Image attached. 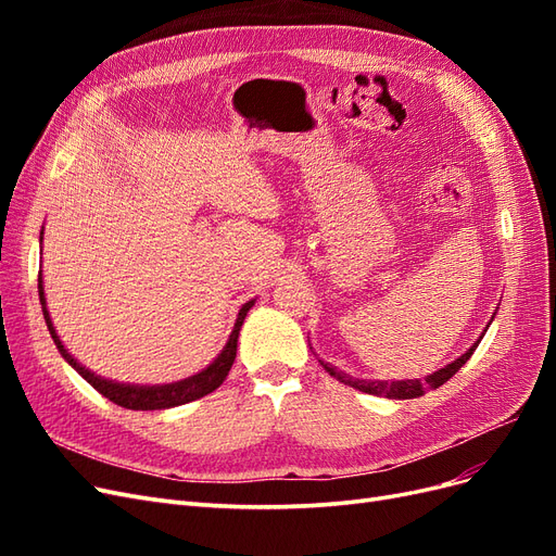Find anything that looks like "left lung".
Wrapping results in <instances>:
<instances>
[{"label":"left lung","mask_w":556,"mask_h":556,"mask_svg":"<svg viewBox=\"0 0 556 556\" xmlns=\"http://www.w3.org/2000/svg\"><path fill=\"white\" fill-rule=\"evenodd\" d=\"M492 319H494V317H492ZM486 327H490V325H486ZM480 339H482V336H480ZM480 339H478L473 345H470L459 359H454L452 364H447L445 368H441V371H435V374L427 376L425 380H394V382L378 380V382H366V380L350 378V376L343 374V371H336V368H333L331 364H325V362H323V366H325V371H327L329 376H333L336 380L343 382V384L355 387V390H359V392L374 394V396H387V399H417V396H422L427 390H435V387L445 384L454 374H457L459 368L470 359V355H473V352H476Z\"/></svg>","instance_id":"left-lung-1"}]
</instances>
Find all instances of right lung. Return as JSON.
<instances>
[{"mask_svg": "<svg viewBox=\"0 0 556 556\" xmlns=\"http://www.w3.org/2000/svg\"><path fill=\"white\" fill-rule=\"evenodd\" d=\"M43 237V231H41ZM39 301H41V308H43V319L48 325V331H50V339L55 341L60 355L70 362V366H74L76 371L86 378L94 390L99 394H104L109 401L117 403V406L123 408H129V410H164V408H174V406H182V403H190V401H197L201 396H206L211 392H215L217 387H220L229 374V368L233 364V359H237V345H239V331H241V325L243 319L248 315V311L255 306V299L248 301V304H243V308L239 311V317H237V325H233L231 329V336L227 345L223 348L220 355L215 357L213 364H208L204 371L197 374V376H190L185 380H178V382H172V384H125V382H115V380H106L102 376L92 374L90 368H86L83 364H78L72 352L66 350L60 341V336L55 333V327H53V319H50L48 315V308H46V296H43V280H41V274H39Z\"/></svg>", "mask_w": 556, "mask_h": 556, "instance_id": "1", "label": "right lung"}]
</instances>
